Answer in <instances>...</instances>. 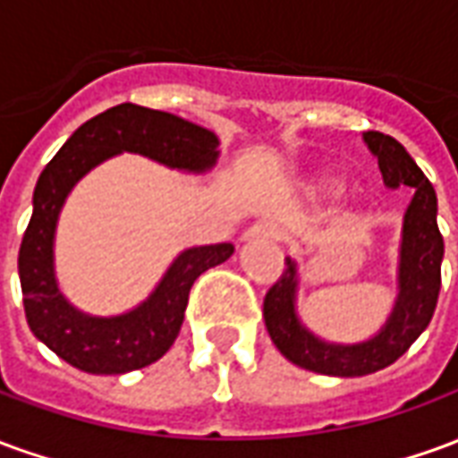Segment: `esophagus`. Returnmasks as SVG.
Returning a JSON list of instances; mask_svg holds the SVG:
<instances>
[{
	"instance_id": "34e87169",
	"label": "esophagus",
	"mask_w": 458,
	"mask_h": 458,
	"mask_svg": "<svg viewBox=\"0 0 458 458\" xmlns=\"http://www.w3.org/2000/svg\"><path fill=\"white\" fill-rule=\"evenodd\" d=\"M282 230L275 225V223H255L252 228L245 230L242 240H255V238H265V240H279Z\"/></svg>"
}]
</instances>
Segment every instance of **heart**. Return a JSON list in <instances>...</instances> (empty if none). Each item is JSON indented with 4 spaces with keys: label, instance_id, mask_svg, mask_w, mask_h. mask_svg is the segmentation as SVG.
I'll list each match as a JSON object with an SVG mask.
<instances>
[{
    "label": "heart",
    "instance_id": "obj_1",
    "mask_svg": "<svg viewBox=\"0 0 458 458\" xmlns=\"http://www.w3.org/2000/svg\"><path fill=\"white\" fill-rule=\"evenodd\" d=\"M334 186H338V176H334V174H327V171L314 174V176H309V181H307V191H311V193H321V191L334 189Z\"/></svg>",
    "mask_w": 458,
    "mask_h": 458
}]
</instances>
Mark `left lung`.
<instances>
[{
    "label": "left lung",
    "mask_w": 458,
    "mask_h": 458,
    "mask_svg": "<svg viewBox=\"0 0 458 458\" xmlns=\"http://www.w3.org/2000/svg\"><path fill=\"white\" fill-rule=\"evenodd\" d=\"M368 149L377 159L387 189L410 186L414 196L403 216L397 250V297L377 334L358 344H336L317 336L297 309L299 265L287 258V269L269 289L262 307L272 344L287 360L304 370L334 377H360L394 363L432 321L442 287L444 240L437 225V193L403 144L380 131H365Z\"/></svg>",
    "instance_id": "1"
}]
</instances>
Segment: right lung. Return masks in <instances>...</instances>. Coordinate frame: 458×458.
Returning <instances> with one entry per match:
<instances>
[{
  "mask_svg": "<svg viewBox=\"0 0 458 458\" xmlns=\"http://www.w3.org/2000/svg\"><path fill=\"white\" fill-rule=\"evenodd\" d=\"M220 140L176 114L117 105L81 124L46 164L34 189V213L19 250V279L29 328L58 358L93 375H122L151 365L176 341L193 282L235 252L230 242L181 250L151 294L114 317L71 304L55 279V228L75 183L117 154H141L183 174H208Z\"/></svg>",
  "mask_w": 458,
  "mask_h": 458,
  "instance_id": "add662e5",
  "label": "right lung"
}]
</instances>
